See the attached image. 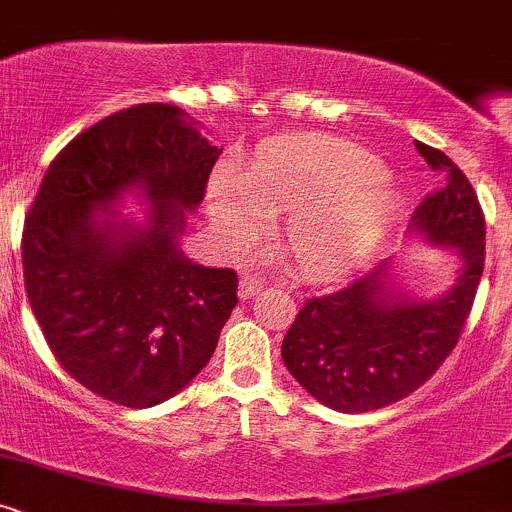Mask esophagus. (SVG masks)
Returning <instances> with one entry per match:
<instances>
[{
    "mask_svg": "<svg viewBox=\"0 0 512 512\" xmlns=\"http://www.w3.org/2000/svg\"><path fill=\"white\" fill-rule=\"evenodd\" d=\"M260 289H262V281L257 279V276H252V274L240 276V284H238L240 301H248V298L255 296V293L260 291Z\"/></svg>",
    "mask_w": 512,
    "mask_h": 512,
    "instance_id": "obj_1",
    "label": "esophagus"
}]
</instances>
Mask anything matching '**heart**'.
I'll return each instance as SVG.
<instances>
[{
	"mask_svg": "<svg viewBox=\"0 0 512 512\" xmlns=\"http://www.w3.org/2000/svg\"><path fill=\"white\" fill-rule=\"evenodd\" d=\"M399 204L373 156L330 137L267 146L238 173L211 182L207 211L231 248L260 236L269 214L286 211L281 245L308 276L351 267Z\"/></svg>",
	"mask_w": 512,
	"mask_h": 512,
	"instance_id": "obj_1",
	"label": "heart"
}]
</instances>
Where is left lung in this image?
Segmentation results:
<instances>
[{
	"mask_svg": "<svg viewBox=\"0 0 512 512\" xmlns=\"http://www.w3.org/2000/svg\"><path fill=\"white\" fill-rule=\"evenodd\" d=\"M448 175L411 216V231L460 255L443 296L416 301L390 281L387 262L342 289L305 301L281 342L293 378L325 407L363 414L419 390L455 349L484 272V211L467 175L443 151L414 142Z\"/></svg>",
	"mask_w": 512,
	"mask_h": 512,
	"instance_id": "1",
	"label": "left lung"
}]
</instances>
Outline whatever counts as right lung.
<instances>
[{
	"label": "right lung",
	"instance_id": "obj_1",
	"mask_svg": "<svg viewBox=\"0 0 512 512\" xmlns=\"http://www.w3.org/2000/svg\"><path fill=\"white\" fill-rule=\"evenodd\" d=\"M221 149L168 103L105 117L50 163L23 223V284L60 366L108 402L154 407L197 378L238 303L233 269L182 255ZM137 191L144 224L112 207Z\"/></svg>",
	"mask_w": 512,
	"mask_h": 512
}]
</instances>
